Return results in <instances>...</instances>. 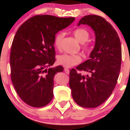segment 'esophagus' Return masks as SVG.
Here are the masks:
<instances>
[{"mask_svg":"<svg viewBox=\"0 0 130 130\" xmlns=\"http://www.w3.org/2000/svg\"><path fill=\"white\" fill-rule=\"evenodd\" d=\"M64 71H65V72L66 73V74H69V72H70V70L68 69V68H65V69H64Z\"/></svg>","mask_w":130,"mask_h":130,"instance_id":"esophagus-1","label":"esophagus"}]
</instances>
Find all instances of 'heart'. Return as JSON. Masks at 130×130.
Masks as SVG:
<instances>
[{"mask_svg": "<svg viewBox=\"0 0 130 130\" xmlns=\"http://www.w3.org/2000/svg\"><path fill=\"white\" fill-rule=\"evenodd\" d=\"M73 34L80 43H83L82 48L86 53H89L91 51V47L89 44L84 43L89 40L90 37V34L87 30L84 28H79L75 29L73 32ZM65 37V33L60 32L57 34L54 40V44L57 49H60L62 45V40ZM82 61V57L79 54H63L57 57L58 63L62 66L67 67H73L80 63Z\"/></svg>", "mask_w": 130, "mask_h": 130, "instance_id": "b5f03b06", "label": "heart"}]
</instances>
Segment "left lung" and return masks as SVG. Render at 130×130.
I'll list each match as a JSON object with an SVG mask.
<instances>
[{"instance_id": "1", "label": "left lung", "mask_w": 130, "mask_h": 130, "mask_svg": "<svg viewBox=\"0 0 130 130\" xmlns=\"http://www.w3.org/2000/svg\"><path fill=\"white\" fill-rule=\"evenodd\" d=\"M80 24H87L95 31V45L90 59L70 70L69 85L78 105L96 108L109 97L117 84L121 67V43L114 28L101 16H85L79 22L78 26ZM80 71L89 74L83 75Z\"/></svg>"}]
</instances>
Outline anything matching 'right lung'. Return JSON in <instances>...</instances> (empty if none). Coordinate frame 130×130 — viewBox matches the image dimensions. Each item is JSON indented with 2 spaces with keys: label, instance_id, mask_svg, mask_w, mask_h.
Returning <instances> with one entry per match:
<instances>
[{
  "label": "right lung",
  "instance_id": "1",
  "mask_svg": "<svg viewBox=\"0 0 130 130\" xmlns=\"http://www.w3.org/2000/svg\"><path fill=\"white\" fill-rule=\"evenodd\" d=\"M74 19L36 15L16 32L10 53L11 79L18 95L28 105L41 108L53 99L54 77L63 71L62 66L46 69L56 61L54 40Z\"/></svg>",
  "mask_w": 130,
  "mask_h": 130
}]
</instances>
